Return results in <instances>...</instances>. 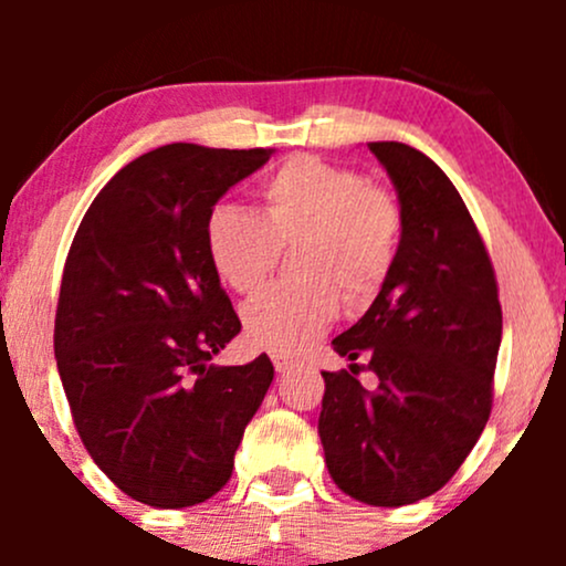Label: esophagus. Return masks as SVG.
<instances>
[{
  "instance_id": "esophagus-1",
  "label": "esophagus",
  "mask_w": 566,
  "mask_h": 566,
  "mask_svg": "<svg viewBox=\"0 0 566 566\" xmlns=\"http://www.w3.org/2000/svg\"><path fill=\"white\" fill-rule=\"evenodd\" d=\"M271 361H274L276 373H287V369L295 365V359H292L290 354H284V350H274V354H271Z\"/></svg>"
}]
</instances>
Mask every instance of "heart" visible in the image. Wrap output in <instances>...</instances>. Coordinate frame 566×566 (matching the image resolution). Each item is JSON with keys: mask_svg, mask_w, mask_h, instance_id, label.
<instances>
[{"mask_svg": "<svg viewBox=\"0 0 566 566\" xmlns=\"http://www.w3.org/2000/svg\"><path fill=\"white\" fill-rule=\"evenodd\" d=\"M401 212L386 188L348 167L292 157L261 188V212L220 205L205 226L207 258L226 287L261 290L290 250L301 282L276 284L242 308L244 333L255 346L301 350L335 322L343 301L375 295L391 274Z\"/></svg>", "mask_w": 566, "mask_h": 566, "instance_id": "1", "label": "heart"}]
</instances>
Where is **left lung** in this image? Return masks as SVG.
<instances>
[{"label":"left lung","mask_w":566,"mask_h":566,"mask_svg":"<svg viewBox=\"0 0 566 566\" xmlns=\"http://www.w3.org/2000/svg\"><path fill=\"white\" fill-rule=\"evenodd\" d=\"M367 146L399 197L401 239L367 314L333 340L350 365L322 373L319 437L346 495L396 509L441 490L482 437L503 311L476 223L437 161L407 143ZM356 358L378 387L355 380Z\"/></svg>","instance_id":"obj_1"}]
</instances>
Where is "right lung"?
Wrapping results in <instances>:
<instances>
[{"instance_id": "right-lung-1", "label": "right lung", "mask_w": 566, "mask_h": 566, "mask_svg": "<svg viewBox=\"0 0 566 566\" xmlns=\"http://www.w3.org/2000/svg\"><path fill=\"white\" fill-rule=\"evenodd\" d=\"M271 154L154 148L101 188L71 242L55 314L71 418L97 469L154 509L223 490L274 380L265 354L210 365L242 322L205 244L218 199Z\"/></svg>"}]
</instances>
